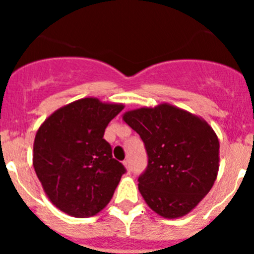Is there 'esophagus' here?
Listing matches in <instances>:
<instances>
[{"label": "esophagus", "mask_w": 254, "mask_h": 254, "mask_svg": "<svg viewBox=\"0 0 254 254\" xmlns=\"http://www.w3.org/2000/svg\"><path fill=\"white\" fill-rule=\"evenodd\" d=\"M123 165H125L126 170H127V174H129V172H131V169H129V161L125 160V161H123Z\"/></svg>", "instance_id": "1"}]
</instances>
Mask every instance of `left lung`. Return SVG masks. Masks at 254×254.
Masks as SVG:
<instances>
[{"mask_svg":"<svg viewBox=\"0 0 254 254\" xmlns=\"http://www.w3.org/2000/svg\"><path fill=\"white\" fill-rule=\"evenodd\" d=\"M123 121L140 134L149 164L138 190L152 211L178 219L210 192L219 172V138L203 118L161 103L126 112Z\"/></svg>","mask_w":254,"mask_h":254,"instance_id":"left-lung-1","label":"left lung"}]
</instances>
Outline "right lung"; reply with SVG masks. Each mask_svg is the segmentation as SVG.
<instances>
[{"instance_id":"right-lung-1","label":"right lung","mask_w":254,"mask_h":254,"mask_svg":"<svg viewBox=\"0 0 254 254\" xmlns=\"http://www.w3.org/2000/svg\"><path fill=\"white\" fill-rule=\"evenodd\" d=\"M120 103L82 98L61 107L38 128L33 165L53 205L73 217H90L109 203L126 169L103 138Z\"/></svg>"}]
</instances>
